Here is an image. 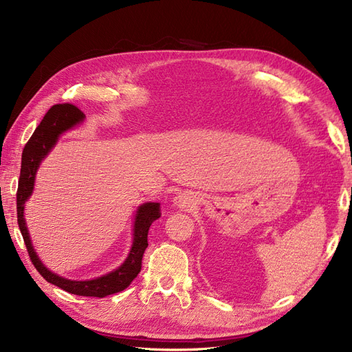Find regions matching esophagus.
I'll return each instance as SVG.
<instances>
[{
    "instance_id": "esophagus-1",
    "label": "esophagus",
    "mask_w": 352,
    "mask_h": 352,
    "mask_svg": "<svg viewBox=\"0 0 352 352\" xmlns=\"http://www.w3.org/2000/svg\"><path fill=\"white\" fill-rule=\"evenodd\" d=\"M190 203H191V197L188 194H179L178 197L174 199V204L179 207V209H186V207L190 206Z\"/></svg>"
}]
</instances>
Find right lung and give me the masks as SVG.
<instances>
[{"mask_svg": "<svg viewBox=\"0 0 352 352\" xmlns=\"http://www.w3.org/2000/svg\"><path fill=\"white\" fill-rule=\"evenodd\" d=\"M84 113L74 104L62 102L55 104L49 109L43 120L41 122L34 130V133L25 143L21 155V169L19 178V188H17V223L23 235L25 248L30 256V261L34 268L38 271L47 283L58 285L59 289L76 294V296H87V297H106L114 293L123 292L127 285L132 283L142 270V258L148 248V230L156 219L161 217V207L158 203H146L139 207L136 222H135V238L132 250L124 264L110 274L100 277L91 281H71L62 278L54 272H50L33 251V246L29 238L28 228L24 223L23 210L24 203L30 197L34 186V175L36 169L41 161L47 155L52 146L56 143L58 136L71 129L76 123L82 122Z\"/></svg>", "mask_w": 352, "mask_h": 352, "instance_id": "right-lung-1", "label": "right lung"}]
</instances>
